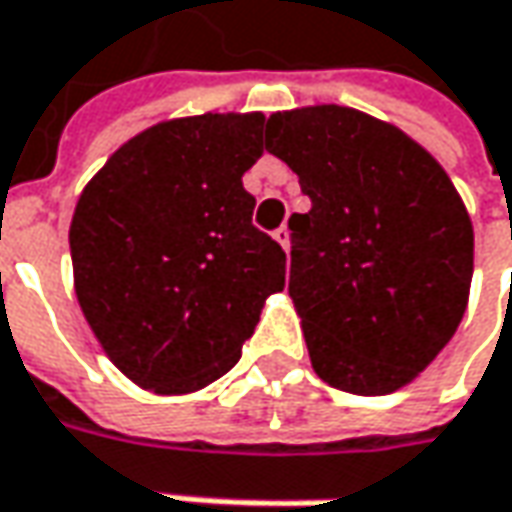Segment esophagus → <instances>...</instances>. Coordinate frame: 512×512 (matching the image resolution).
I'll return each instance as SVG.
<instances>
[{"mask_svg": "<svg viewBox=\"0 0 512 512\" xmlns=\"http://www.w3.org/2000/svg\"><path fill=\"white\" fill-rule=\"evenodd\" d=\"M274 240H277V243H280V246H283V249H286V252H289V229H286V226H280V229H274Z\"/></svg>", "mask_w": 512, "mask_h": 512, "instance_id": "esophagus-1", "label": "esophagus"}]
</instances>
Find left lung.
Returning <instances> with one entry per match:
<instances>
[{"mask_svg": "<svg viewBox=\"0 0 512 512\" xmlns=\"http://www.w3.org/2000/svg\"><path fill=\"white\" fill-rule=\"evenodd\" d=\"M297 172L289 294L317 377L360 397L414 382L462 323L473 223L448 172L399 127L340 104L269 115Z\"/></svg>", "mask_w": 512, "mask_h": 512, "instance_id": "obj_1", "label": "left lung"}]
</instances>
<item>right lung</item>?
<instances>
[{
    "label": "right lung",
    "mask_w": 512,
    "mask_h": 512,
    "mask_svg": "<svg viewBox=\"0 0 512 512\" xmlns=\"http://www.w3.org/2000/svg\"><path fill=\"white\" fill-rule=\"evenodd\" d=\"M263 113L161 121L84 186L70 257L76 297L113 365L155 394H192L240 360L286 252L252 226L243 172Z\"/></svg>",
    "instance_id": "add662e5"
}]
</instances>
